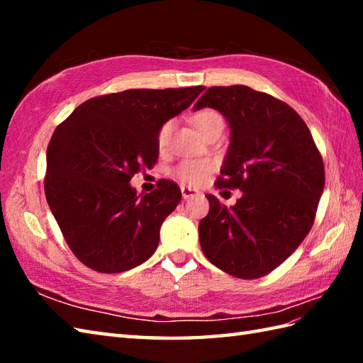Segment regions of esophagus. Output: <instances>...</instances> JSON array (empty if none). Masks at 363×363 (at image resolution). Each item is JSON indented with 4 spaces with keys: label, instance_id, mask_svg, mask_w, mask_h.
Instances as JSON below:
<instances>
[{
    "label": "esophagus",
    "instance_id": "34e87169",
    "mask_svg": "<svg viewBox=\"0 0 363 363\" xmlns=\"http://www.w3.org/2000/svg\"><path fill=\"white\" fill-rule=\"evenodd\" d=\"M181 194L184 199H189V198H194L196 195H199V191L196 189H191L189 186H181Z\"/></svg>",
    "mask_w": 363,
    "mask_h": 363
}]
</instances>
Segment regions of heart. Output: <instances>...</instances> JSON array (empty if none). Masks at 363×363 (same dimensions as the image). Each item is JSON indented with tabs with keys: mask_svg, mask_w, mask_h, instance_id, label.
<instances>
[{
	"mask_svg": "<svg viewBox=\"0 0 363 363\" xmlns=\"http://www.w3.org/2000/svg\"><path fill=\"white\" fill-rule=\"evenodd\" d=\"M191 121H194L195 128L203 135H206L207 133H211V130L217 128H223L221 115L212 109H203L196 112L194 115V118H191ZM172 129H173L172 121H167L160 126L159 134H157V146L160 150H164L168 145ZM211 169H212V164L209 160H184L177 165L174 173L182 182L190 184V186H198V184H201L207 179Z\"/></svg>",
	"mask_w": 363,
	"mask_h": 363,
	"instance_id": "heart-1",
	"label": "heart"
}]
</instances>
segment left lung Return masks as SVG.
I'll list each match as a JSON object with an SVG mask.
<instances>
[{
	"mask_svg": "<svg viewBox=\"0 0 363 363\" xmlns=\"http://www.w3.org/2000/svg\"><path fill=\"white\" fill-rule=\"evenodd\" d=\"M212 107L229 123L230 143L215 182L238 189L226 207L213 195L199 221L204 256L223 272L257 279L295 251L313 225L325 165L304 120L281 99L248 86L211 87L194 109Z\"/></svg>",
	"mask_w": 363,
	"mask_h": 363,
	"instance_id": "8db88e82",
	"label": "left lung"
}]
</instances>
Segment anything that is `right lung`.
<instances>
[{
    "label": "right lung",
    "mask_w": 363,
    "mask_h": 363,
    "mask_svg": "<svg viewBox=\"0 0 363 363\" xmlns=\"http://www.w3.org/2000/svg\"><path fill=\"white\" fill-rule=\"evenodd\" d=\"M206 87L130 89L82 103L54 130L45 196L67 245L84 265L123 273L148 260L164 220L181 201L173 181L137 195L129 181L157 162L160 126Z\"/></svg>",
    "instance_id": "add662e5"
}]
</instances>
